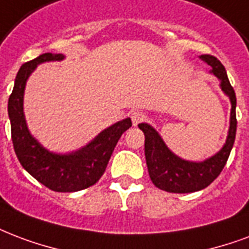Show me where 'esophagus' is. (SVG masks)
I'll return each instance as SVG.
<instances>
[{"label":"esophagus","instance_id":"esophagus-1","mask_svg":"<svg viewBox=\"0 0 249 249\" xmlns=\"http://www.w3.org/2000/svg\"><path fill=\"white\" fill-rule=\"evenodd\" d=\"M130 117H132L133 125L136 126V125H138L142 120H143L145 115H143V112H141V111H133L132 115H130Z\"/></svg>","mask_w":249,"mask_h":249}]
</instances>
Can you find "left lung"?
<instances>
[{"label":"left lung","instance_id":"left-lung-1","mask_svg":"<svg viewBox=\"0 0 249 249\" xmlns=\"http://www.w3.org/2000/svg\"><path fill=\"white\" fill-rule=\"evenodd\" d=\"M200 58L212 69L210 73L219 79V86L231 102L230 128L222 149L202 162H192L180 158L171 151L157 130L147 123L138 124L145 134V157L150 179L155 187L170 193H192L204 189L221 174L230 157L236 134V96L225 66L217 57L202 54Z\"/></svg>","mask_w":249,"mask_h":249}]
</instances>
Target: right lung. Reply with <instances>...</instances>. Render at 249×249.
Wrapping results in <instances>:
<instances>
[{"instance_id": "add662e5", "label": "right lung", "mask_w": 249, "mask_h": 249, "mask_svg": "<svg viewBox=\"0 0 249 249\" xmlns=\"http://www.w3.org/2000/svg\"><path fill=\"white\" fill-rule=\"evenodd\" d=\"M62 53H44L20 66L7 103L11 140L19 162L39 183L54 192H77L94 185L107 168L108 160L121 134L132 126L126 117L108 126L81 149L58 154L45 149L28 130L23 111L24 89L28 77L43 62L62 61Z\"/></svg>"}]
</instances>
